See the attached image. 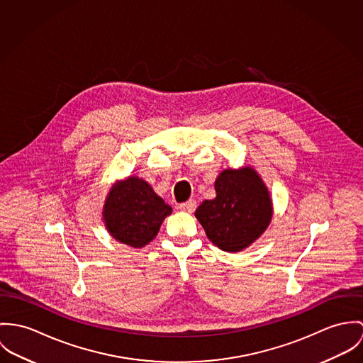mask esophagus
<instances>
[{
	"label": "esophagus",
	"instance_id": "esophagus-1",
	"mask_svg": "<svg viewBox=\"0 0 363 363\" xmlns=\"http://www.w3.org/2000/svg\"><path fill=\"white\" fill-rule=\"evenodd\" d=\"M179 208H181L182 211H186V213H194L195 208H196V201H185V203H181V204H179Z\"/></svg>",
	"mask_w": 363,
	"mask_h": 363
}]
</instances>
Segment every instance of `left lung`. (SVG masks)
Here are the masks:
<instances>
[{"label": "left lung", "instance_id": "8db88e82", "mask_svg": "<svg viewBox=\"0 0 363 363\" xmlns=\"http://www.w3.org/2000/svg\"><path fill=\"white\" fill-rule=\"evenodd\" d=\"M216 198L196 208L206 235L225 252H240L256 241L273 216L270 194L259 174L250 168L224 169L214 182Z\"/></svg>", "mask_w": 363, "mask_h": 363}]
</instances>
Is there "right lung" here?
Segmentation results:
<instances>
[{"label":"right lung","mask_w":363,"mask_h":363,"mask_svg":"<svg viewBox=\"0 0 363 363\" xmlns=\"http://www.w3.org/2000/svg\"><path fill=\"white\" fill-rule=\"evenodd\" d=\"M171 211V206L146 181L128 177L111 186L103 207V218L113 238L132 247H143L156 238Z\"/></svg>","instance_id":"1"}]
</instances>
